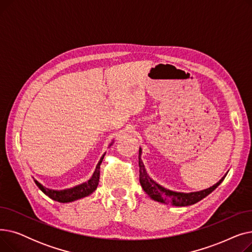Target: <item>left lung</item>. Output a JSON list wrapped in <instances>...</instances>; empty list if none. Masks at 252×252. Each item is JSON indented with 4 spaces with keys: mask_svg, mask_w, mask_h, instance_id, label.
<instances>
[{
    "mask_svg": "<svg viewBox=\"0 0 252 252\" xmlns=\"http://www.w3.org/2000/svg\"><path fill=\"white\" fill-rule=\"evenodd\" d=\"M142 149L139 150V167H140V183L143 190L146 192V194L149 195L151 199L165 203V204H171L175 206H188L195 204L196 202L200 201L204 197L209 195L213 192L219 185L223 181L227 175H224L216 185L208 189L198 191V192H191V193H182V192H175L170 191L168 189L163 188L159 184H157L155 181H153L147 174L146 168L144 166V163L141 159Z\"/></svg>",
    "mask_w": 252,
    "mask_h": 252,
    "instance_id": "1",
    "label": "left lung"
}]
</instances>
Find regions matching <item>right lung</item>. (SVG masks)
<instances>
[{"instance_id":"1","label":"right lung","mask_w":252,"mask_h":252,"mask_svg":"<svg viewBox=\"0 0 252 252\" xmlns=\"http://www.w3.org/2000/svg\"><path fill=\"white\" fill-rule=\"evenodd\" d=\"M104 156H105V154H103L102 157L100 158V160L96 166V169L94 171V174H93L92 178L88 182L83 183L81 185H77V186H75L73 188L60 190V191L52 190V189H48V188L44 187L42 184H39L35 180H34V182L36 184V186L39 188V190H41L43 193H45L48 197H50L51 199L55 200V201L66 203V202H71V201H74L77 199H81V198L89 196L90 194H92L97 189L98 184H99V179H100V165L102 163Z\"/></svg>"}]
</instances>
